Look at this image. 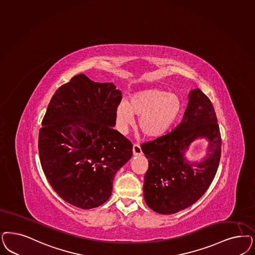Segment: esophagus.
Returning a JSON list of instances; mask_svg holds the SVG:
<instances>
[{
  "label": "esophagus",
  "mask_w": 255,
  "mask_h": 255,
  "mask_svg": "<svg viewBox=\"0 0 255 255\" xmlns=\"http://www.w3.org/2000/svg\"><path fill=\"white\" fill-rule=\"evenodd\" d=\"M132 154L134 156H140L141 154H142L141 147L138 144H133V146H132Z\"/></svg>",
  "instance_id": "esophagus-1"
}]
</instances>
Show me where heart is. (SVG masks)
I'll use <instances>...</instances> for the list:
<instances>
[{"mask_svg": "<svg viewBox=\"0 0 255 255\" xmlns=\"http://www.w3.org/2000/svg\"><path fill=\"white\" fill-rule=\"evenodd\" d=\"M183 101L175 93L159 88L142 89L130 97L129 103L123 101L116 109L117 123L121 131H126L139 117L138 127L149 138L167 133L183 111Z\"/></svg>", "mask_w": 255, "mask_h": 255, "instance_id": "b5f03b06", "label": "heart"}]
</instances>
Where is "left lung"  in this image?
I'll use <instances>...</instances> for the list:
<instances>
[{
	"instance_id": "obj_1",
	"label": "left lung",
	"mask_w": 255,
	"mask_h": 255,
	"mask_svg": "<svg viewBox=\"0 0 255 255\" xmlns=\"http://www.w3.org/2000/svg\"><path fill=\"white\" fill-rule=\"evenodd\" d=\"M198 139L209 142L208 153L200 162L189 161L185 153ZM141 149L149 162L143 191L149 208L171 215L191 206L210 186L221 154L220 128L208 97L199 88L190 90L181 123Z\"/></svg>"
}]
</instances>
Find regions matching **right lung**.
Segmentation results:
<instances>
[{"mask_svg":"<svg viewBox=\"0 0 255 255\" xmlns=\"http://www.w3.org/2000/svg\"><path fill=\"white\" fill-rule=\"evenodd\" d=\"M122 99L113 83H97L83 73L53 94L38 152L47 180L65 202L91 209L110 198L117 171L132 154V143L114 129Z\"/></svg>","mask_w":255,"mask_h":255,"instance_id":"obj_1","label":"right lung"}]
</instances>
